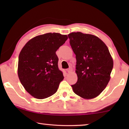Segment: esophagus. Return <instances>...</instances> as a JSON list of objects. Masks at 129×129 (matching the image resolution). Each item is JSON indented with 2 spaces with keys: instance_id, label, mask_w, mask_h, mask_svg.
I'll return each instance as SVG.
<instances>
[{
  "instance_id": "esophagus-1",
  "label": "esophagus",
  "mask_w": 129,
  "mask_h": 129,
  "mask_svg": "<svg viewBox=\"0 0 129 129\" xmlns=\"http://www.w3.org/2000/svg\"><path fill=\"white\" fill-rule=\"evenodd\" d=\"M67 71L68 72V73H70L71 72H72V69H71V68H69V69H68L67 70Z\"/></svg>"
}]
</instances>
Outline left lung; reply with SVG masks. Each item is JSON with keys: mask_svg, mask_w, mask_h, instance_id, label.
<instances>
[{"mask_svg": "<svg viewBox=\"0 0 129 129\" xmlns=\"http://www.w3.org/2000/svg\"><path fill=\"white\" fill-rule=\"evenodd\" d=\"M68 37L76 60L78 81L72 85L73 91L86 99L96 97L110 79L113 60L109 49L95 35L73 32Z\"/></svg>", "mask_w": 129, "mask_h": 129, "instance_id": "left-lung-1", "label": "left lung"}]
</instances>
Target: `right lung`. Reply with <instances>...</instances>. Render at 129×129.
Returning <instances> with one entry per match:
<instances>
[{"label": "right lung", "mask_w": 129, "mask_h": 129, "mask_svg": "<svg viewBox=\"0 0 129 129\" xmlns=\"http://www.w3.org/2000/svg\"><path fill=\"white\" fill-rule=\"evenodd\" d=\"M67 39V35L49 33L33 38L21 50L18 76L33 96L43 99L57 91L64 76L58 68L56 51Z\"/></svg>", "instance_id": "1"}]
</instances>
